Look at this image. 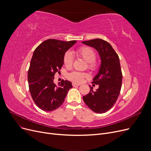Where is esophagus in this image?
<instances>
[{"label":"esophagus","mask_w":151,"mask_h":151,"mask_svg":"<svg viewBox=\"0 0 151 151\" xmlns=\"http://www.w3.org/2000/svg\"><path fill=\"white\" fill-rule=\"evenodd\" d=\"M72 86H73V87L79 86H80V84H77V83H72Z\"/></svg>","instance_id":"1"}]
</instances>
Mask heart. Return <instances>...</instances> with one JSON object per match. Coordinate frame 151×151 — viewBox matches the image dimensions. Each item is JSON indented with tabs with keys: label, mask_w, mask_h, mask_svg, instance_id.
Instances as JSON below:
<instances>
[{
	"label": "heart",
	"mask_w": 151,
	"mask_h": 151,
	"mask_svg": "<svg viewBox=\"0 0 151 151\" xmlns=\"http://www.w3.org/2000/svg\"><path fill=\"white\" fill-rule=\"evenodd\" d=\"M78 54L81 56L84 60L88 63V67L92 70H96L97 68V64L95 62V60L96 59V54L94 51L88 46H83L78 50ZM74 60V56L73 52L68 51H67L63 56V63L67 67H71L73 64ZM88 75L86 73L79 72V71H73L69 73L67 78L70 80L75 83H81L83 81L84 79L87 78Z\"/></svg>",
	"instance_id": "b5f03b06"
}]
</instances>
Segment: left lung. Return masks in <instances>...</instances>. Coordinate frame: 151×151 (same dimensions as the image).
Returning <instances> with one entry per match:
<instances>
[{
	"mask_svg": "<svg viewBox=\"0 0 151 151\" xmlns=\"http://www.w3.org/2000/svg\"><path fill=\"white\" fill-rule=\"evenodd\" d=\"M82 43L96 49L101 59L98 73L92 81L93 84H99V88L93 91L91 87L89 93L83 99L93 111L104 113L113 106L121 92L122 74L119 58L112 46L102 39L91 40Z\"/></svg>",
	"mask_w": 151,
	"mask_h": 151,
	"instance_id": "left-lung-1",
	"label": "left lung"
}]
</instances>
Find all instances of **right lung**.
Returning a JSON list of instances; mask_svg holds the SVG:
<instances>
[{
    "label": "right lung",
    "instance_id": "right-lung-1",
    "mask_svg": "<svg viewBox=\"0 0 151 151\" xmlns=\"http://www.w3.org/2000/svg\"><path fill=\"white\" fill-rule=\"evenodd\" d=\"M76 42L48 39L34 52L28 70L29 91L35 105L45 111H52L60 106L72 88L67 80H62L58 86L53 81L55 73L63 64L65 53Z\"/></svg>",
    "mask_w": 151,
    "mask_h": 151
}]
</instances>
